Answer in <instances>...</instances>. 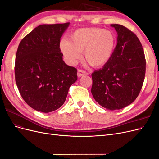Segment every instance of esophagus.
Returning a JSON list of instances; mask_svg holds the SVG:
<instances>
[{
  "label": "esophagus",
  "instance_id": "1",
  "mask_svg": "<svg viewBox=\"0 0 159 159\" xmlns=\"http://www.w3.org/2000/svg\"><path fill=\"white\" fill-rule=\"evenodd\" d=\"M88 72H86L85 71H83L81 70H78V78H80L81 76H84V75H88Z\"/></svg>",
  "mask_w": 159,
  "mask_h": 159
}]
</instances>
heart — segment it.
I'll return each instance as SVG.
<instances>
[{
	"mask_svg": "<svg viewBox=\"0 0 159 159\" xmlns=\"http://www.w3.org/2000/svg\"><path fill=\"white\" fill-rule=\"evenodd\" d=\"M115 45L113 32L99 28H83L72 33L70 40L61 39L60 49L71 64L77 63L84 50L85 60L94 68H102L111 59Z\"/></svg>",
	"mask_w": 159,
	"mask_h": 159,
	"instance_id": "heart-1",
	"label": "heart"
}]
</instances>
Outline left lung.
Wrapping results in <instances>:
<instances>
[{
  "label": "left lung",
  "mask_w": 159,
  "mask_h": 159,
  "mask_svg": "<svg viewBox=\"0 0 159 159\" xmlns=\"http://www.w3.org/2000/svg\"><path fill=\"white\" fill-rule=\"evenodd\" d=\"M117 33L113 55L102 69L91 74V93L100 105L121 109L136 99L145 79L146 61L141 42L128 28L111 25Z\"/></svg>",
  "instance_id": "obj_1"
}]
</instances>
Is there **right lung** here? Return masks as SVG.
Returning a JSON list of instances; mask_svg holds the SVG:
<instances>
[{
	"label": "right lung",
	"instance_id": "1",
	"mask_svg": "<svg viewBox=\"0 0 159 159\" xmlns=\"http://www.w3.org/2000/svg\"><path fill=\"white\" fill-rule=\"evenodd\" d=\"M69 25H40L19 44L16 84L25 102L38 111L50 113L60 108L78 80L77 70L65 63L60 49V38Z\"/></svg>",
	"mask_w": 159,
	"mask_h": 159
}]
</instances>
